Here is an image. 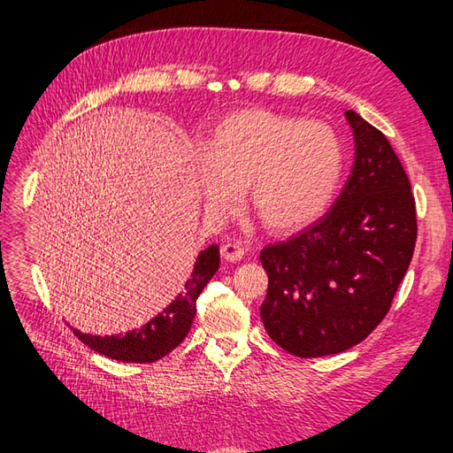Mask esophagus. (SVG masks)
Segmentation results:
<instances>
[{
  "instance_id": "obj_1",
  "label": "esophagus",
  "mask_w": 453,
  "mask_h": 453,
  "mask_svg": "<svg viewBox=\"0 0 453 453\" xmlns=\"http://www.w3.org/2000/svg\"><path fill=\"white\" fill-rule=\"evenodd\" d=\"M219 253H221V257L226 258V261L237 263V261H242V258H243L245 249L242 245H237V243H224L219 247Z\"/></svg>"
}]
</instances>
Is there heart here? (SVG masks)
<instances>
[{
    "label": "heart",
    "mask_w": 453,
    "mask_h": 453,
    "mask_svg": "<svg viewBox=\"0 0 453 453\" xmlns=\"http://www.w3.org/2000/svg\"><path fill=\"white\" fill-rule=\"evenodd\" d=\"M196 171L210 218L234 214L247 188L266 227L296 232L329 208L344 171V146L325 122L242 111L219 120Z\"/></svg>",
    "instance_id": "heart-1"
}]
</instances>
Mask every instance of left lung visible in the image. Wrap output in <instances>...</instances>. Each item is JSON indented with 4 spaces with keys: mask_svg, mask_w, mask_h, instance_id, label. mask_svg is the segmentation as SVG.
Instances as JSON below:
<instances>
[{
    "mask_svg": "<svg viewBox=\"0 0 453 453\" xmlns=\"http://www.w3.org/2000/svg\"><path fill=\"white\" fill-rule=\"evenodd\" d=\"M344 117L356 151L333 208L300 235L261 251L265 329L300 358L362 342L388 315L417 243L415 196L391 143L358 112Z\"/></svg>",
    "mask_w": 453,
    "mask_h": 453,
    "instance_id": "1",
    "label": "left lung"
}]
</instances>
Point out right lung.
Segmentation results:
<instances>
[{
  "instance_id": "obj_1",
  "label": "right lung",
  "mask_w": 453,
  "mask_h": 453,
  "mask_svg": "<svg viewBox=\"0 0 453 453\" xmlns=\"http://www.w3.org/2000/svg\"><path fill=\"white\" fill-rule=\"evenodd\" d=\"M218 268L219 249L218 245H210L196 257L195 268H192V274L185 284V290L165 310L143 326H140V329L112 336H99L73 329V334L83 344H88L91 350L112 360L136 364L156 362L185 341V336L190 331L192 319L196 315L198 296L210 282V278L216 274Z\"/></svg>"
}]
</instances>
